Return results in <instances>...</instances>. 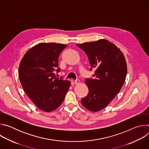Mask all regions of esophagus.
<instances>
[{
  "instance_id": "esophagus-1",
  "label": "esophagus",
  "mask_w": 149,
  "mask_h": 149,
  "mask_svg": "<svg viewBox=\"0 0 149 149\" xmlns=\"http://www.w3.org/2000/svg\"><path fill=\"white\" fill-rule=\"evenodd\" d=\"M79 83V81L78 79L75 80V81H72V82H71L72 85H75V84H77Z\"/></svg>"
}]
</instances>
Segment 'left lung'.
<instances>
[{"mask_svg": "<svg viewBox=\"0 0 149 149\" xmlns=\"http://www.w3.org/2000/svg\"><path fill=\"white\" fill-rule=\"evenodd\" d=\"M88 58L93 78H86L88 95L81 100L84 107L98 111L107 107L120 92L127 75V63L120 49L106 39L77 44Z\"/></svg>", "mask_w": 149, "mask_h": 149, "instance_id": "1", "label": "left lung"}]
</instances>
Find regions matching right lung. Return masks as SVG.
Returning a JSON list of instances; mask_svg holds the SVG:
<instances>
[{
	"mask_svg": "<svg viewBox=\"0 0 149 149\" xmlns=\"http://www.w3.org/2000/svg\"><path fill=\"white\" fill-rule=\"evenodd\" d=\"M66 45L40 43L28 50L21 59L19 78L27 95L36 107L45 112L62 104L71 82L56 77L59 72L58 57Z\"/></svg>",
	"mask_w": 149,
	"mask_h": 149,
	"instance_id": "add662e5",
	"label": "right lung"
}]
</instances>
